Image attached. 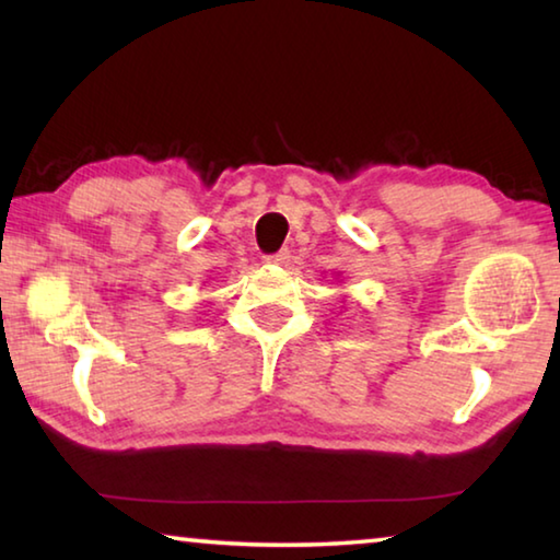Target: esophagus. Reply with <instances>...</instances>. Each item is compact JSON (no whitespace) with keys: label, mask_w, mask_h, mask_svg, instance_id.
I'll return each mask as SVG.
<instances>
[{"label":"esophagus","mask_w":560,"mask_h":560,"mask_svg":"<svg viewBox=\"0 0 560 560\" xmlns=\"http://www.w3.org/2000/svg\"><path fill=\"white\" fill-rule=\"evenodd\" d=\"M289 259H291L289 249H281V252L269 254V257H267V261H269V264H277V267H283V264H289Z\"/></svg>","instance_id":"34e87169"}]
</instances>
